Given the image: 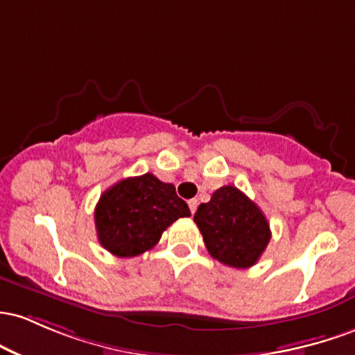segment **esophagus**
<instances>
[{
  "label": "esophagus",
  "mask_w": 355,
  "mask_h": 355,
  "mask_svg": "<svg viewBox=\"0 0 355 355\" xmlns=\"http://www.w3.org/2000/svg\"><path fill=\"white\" fill-rule=\"evenodd\" d=\"M188 205H189V209H191V213H196V209H198V199H189L188 201Z\"/></svg>",
  "instance_id": "obj_1"
}]
</instances>
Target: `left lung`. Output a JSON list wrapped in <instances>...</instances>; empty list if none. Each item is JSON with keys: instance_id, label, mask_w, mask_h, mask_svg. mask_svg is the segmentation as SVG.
Returning <instances> with one entry per match:
<instances>
[{"instance_id": "left-lung-1", "label": "left lung", "mask_w": 355, "mask_h": 355, "mask_svg": "<svg viewBox=\"0 0 355 355\" xmlns=\"http://www.w3.org/2000/svg\"><path fill=\"white\" fill-rule=\"evenodd\" d=\"M194 223L211 257L233 268L253 266L272 238L261 209L234 186H223L201 202Z\"/></svg>"}]
</instances>
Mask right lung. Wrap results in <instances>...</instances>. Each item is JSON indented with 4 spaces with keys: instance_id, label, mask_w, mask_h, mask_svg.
I'll return each instance as SVG.
<instances>
[{
    "instance_id": "add662e5",
    "label": "right lung",
    "mask_w": 355,
    "mask_h": 355,
    "mask_svg": "<svg viewBox=\"0 0 355 355\" xmlns=\"http://www.w3.org/2000/svg\"><path fill=\"white\" fill-rule=\"evenodd\" d=\"M188 216L191 211L176 188L147 173L103 191L95 206V230L107 252L129 258L156 246L167 226Z\"/></svg>"
}]
</instances>
